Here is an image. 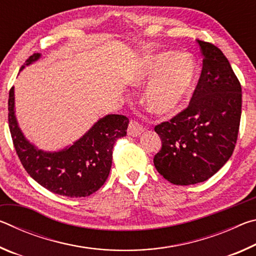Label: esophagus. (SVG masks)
Returning <instances> with one entry per match:
<instances>
[{"label":"esophagus","instance_id":"34e87169","mask_svg":"<svg viewBox=\"0 0 256 256\" xmlns=\"http://www.w3.org/2000/svg\"><path fill=\"white\" fill-rule=\"evenodd\" d=\"M144 131V128L142 126V125L136 122V120H131L128 124V134L131 136H141V133Z\"/></svg>","mask_w":256,"mask_h":256}]
</instances>
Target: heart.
I'll use <instances>...</instances> for the list:
<instances>
[{"label":"heart","instance_id":"b5f03b06","mask_svg":"<svg viewBox=\"0 0 256 256\" xmlns=\"http://www.w3.org/2000/svg\"><path fill=\"white\" fill-rule=\"evenodd\" d=\"M146 86L144 102L154 114L172 118L192 100L200 80V68L192 56L168 50L146 55L132 76V84Z\"/></svg>","mask_w":256,"mask_h":256}]
</instances>
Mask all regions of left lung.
Masks as SVG:
<instances>
[{"mask_svg": "<svg viewBox=\"0 0 256 256\" xmlns=\"http://www.w3.org/2000/svg\"><path fill=\"white\" fill-rule=\"evenodd\" d=\"M203 68L188 107L154 128L162 149L156 170L175 185L201 183L232 157L242 115V86L218 47L198 40Z\"/></svg>", "mask_w": 256, "mask_h": 256, "instance_id": "8db88e82", "label": "left lung"}]
</instances>
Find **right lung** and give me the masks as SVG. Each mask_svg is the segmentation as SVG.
<instances>
[{"mask_svg": "<svg viewBox=\"0 0 256 256\" xmlns=\"http://www.w3.org/2000/svg\"><path fill=\"white\" fill-rule=\"evenodd\" d=\"M40 58V53L32 54L20 71ZM14 104L12 86L8 92V128L21 164L38 184L68 198L88 196L102 188L110 175L115 141L126 136V116H104L73 144L58 151H45L24 136L16 120Z\"/></svg>", "mask_w": 256, "mask_h": 256, "instance_id": "add662e5", "label": "right lung"}]
</instances>
